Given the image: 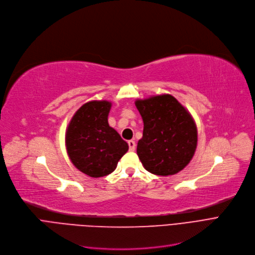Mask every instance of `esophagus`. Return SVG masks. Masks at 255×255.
<instances>
[{
	"mask_svg": "<svg viewBox=\"0 0 255 255\" xmlns=\"http://www.w3.org/2000/svg\"><path fill=\"white\" fill-rule=\"evenodd\" d=\"M128 149H129L130 151H134L135 148H136V142H135L134 140H129V141L128 142Z\"/></svg>",
	"mask_w": 255,
	"mask_h": 255,
	"instance_id": "1",
	"label": "esophagus"
}]
</instances>
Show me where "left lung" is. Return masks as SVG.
I'll use <instances>...</instances> for the list:
<instances>
[{
	"instance_id": "1",
	"label": "left lung",
	"mask_w": 255,
	"mask_h": 255,
	"mask_svg": "<svg viewBox=\"0 0 255 255\" xmlns=\"http://www.w3.org/2000/svg\"><path fill=\"white\" fill-rule=\"evenodd\" d=\"M143 119V137L137 154L146 170L173 175L190 163L197 147V127L187 109L170 94L137 100Z\"/></svg>"
}]
</instances>
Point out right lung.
Returning a JSON list of instances; mask_svg holds the SVG:
<instances>
[{
    "mask_svg": "<svg viewBox=\"0 0 255 255\" xmlns=\"http://www.w3.org/2000/svg\"><path fill=\"white\" fill-rule=\"evenodd\" d=\"M112 104L91 101L72 116L65 134L67 154L75 167L91 177L112 173L128 150V143L109 126Z\"/></svg>",
    "mask_w": 255,
    "mask_h": 255,
    "instance_id": "obj_1",
    "label": "right lung"
}]
</instances>
